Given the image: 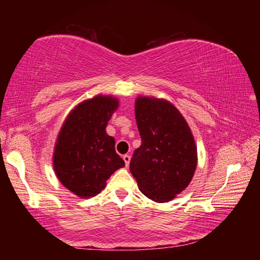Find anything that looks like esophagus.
<instances>
[{
	"label": "esophagus",
	"instance_id": "1",
	"mask_svg": "<svg viewBox=\"0 0 260 260\" xmlns=\"http://www.w3.org/2000/svg\"><path fill=\"white\" fill-rule=\"evenodd\" d=\"M122 159H124L126 166L129 165V161H131V156L129 155H124V156H122Z\"/></svg>",
	"mask_w": 260,
	"mask_h": 260
}]
</instances>
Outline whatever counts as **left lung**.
Returning a JSON list of instances; mask_svg holds the SVG:
<instances>
[{
    "instance_id": "left-lung-1",
    "label": "left lung",
    "mask_w": 260,
    "mask_h": 260,
    "mask_svg": "<svg viewBox=\"0 0 260 260\" xmlns=\"http://www.w3.org/2000/svg\"><path fill=\"white\" fill-rule=\"evenodd\" d=\"M135 118L140 148L129 170L143 195L166 203L188 187L197 166V148L187 121L169 101L140 96Z\"/></svg>"
}]
</instances>
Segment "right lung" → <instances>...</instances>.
<instances>
[{
	"label": "right lung",
	"instance_id": "obj_1",
	"mask_svg": "<svg viewBox=\"0 0 260 260\" xmlns=\"http://www.w3.org/2000/svg\"><path fill=\"white\" fill-rule=\"evenodd\" d=\"M118 107L112 96L83 101L59 131L52 160L55 173L65 188L81 199L98 195L111 174L125 166L114 149V139L105 132Z\"/></svg>",
	"mask_w": 260,
	"mask_h": 260
}]
</instances>
